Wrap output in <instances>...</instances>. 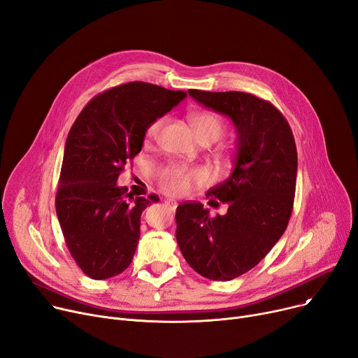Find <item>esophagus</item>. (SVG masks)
Wrapping results in <instances>:
<instances>
[{
  "mask_svg": "<svg viewBox=\"0 0 358 358\" xmlns=\"http://www.w3.org/2000/svg\"><path fill=\"white\" fill-rule=\"evenodd\" d=\"M164 203H166L167 206H171L172 209H176V206H178V203H176L175 201H171V199H166V201H164Z\"/></svg>",
  "mask_w": 358,
  "mask_h": 358,
  "instance_id": "34e87169",
  "label": "esophagus"
}]
</instances>
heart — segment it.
Masks as SVG:
<instances>
[{"mask_svg":"<svg viewBox=\"0 0 358 358\" xmlns=\"http://www.w3.org/2000/svg\"><path fill=\"white\" fill-rule=\"evenodd\" d=\"M163 118H156L149 124L145 130V138L152 140L157 136L162 129ZM191 125L195 137L211 136L215 140L220 138L224 130L222 120L214 113H198L191 117ZM202 172L196 169H187L182 164H167L159 171L160 187L169 195H182L191 189L192 183L202 179Z\"/></svg>","mask_w":358,"mask_h":358,"instance_id":"heart-1","label":"heart"}]
</instances>
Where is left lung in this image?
<instances>
[{
	"mask_svg": "<svg viewBox=\"0 0 358 358\" xmlns=\"http://www.w3.org/2000/svg\"><path fill=\"white\" fill-rule=\"evenodd\" d=\"M202 107L228 117L237 140L233 171L208 195L228 203L211 218L202 203L176 209V241L187 264L211 280H233L266 257L283 236L295 199L298 153L287 121L245 92L189 90Z\"/></svg>",
	"mask_w": 358,
	"mask_h": 358,
	"instance_id": "left-lung-1",
	"label": "left lung"
}]
</instances>
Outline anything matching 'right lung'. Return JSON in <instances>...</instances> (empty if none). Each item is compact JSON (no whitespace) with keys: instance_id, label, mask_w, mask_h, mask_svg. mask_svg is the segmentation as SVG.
Segmentation results:
<instances>
[{"instance_id":"obj_1","label":"right lung","mask_w":358,"mask_h":358,"mask_svg":"<svg viewBox=\"0 0 358 358\" xmlns=\"http://www.w3.org/2000/svg\"><path fill=\"white\" fill-rule=\"evenodd\" d=\"M187 96L147 82H129L88 102L68 134L56 214L72 257L94 280L127 268L140 238L141 213L159 198H133L117 185L141 152L145 130Z\"/></svg>"}]
</instances>
